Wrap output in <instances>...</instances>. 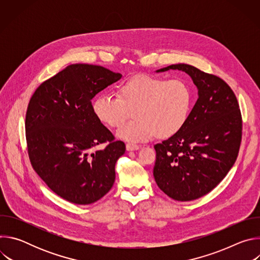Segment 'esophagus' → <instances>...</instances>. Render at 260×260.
<instances>
[{"label":"esophagus","instance_id":"esophagus-1","mask_svg":"<svg viewBox=\"0 0 260 260\" xmlns=\"http://www.w3.org/2000/svg\"><path fill=\"white\" fill-rule=\"evenodd\" d=\"M139 148H140V146L137 145V144H133V143H127V144H126V150H127V151L138 150Z\"/></svg>","mask_w":260,"mask_h":260}]
</instances>
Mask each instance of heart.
I'll return each instance as SVG.
<instances>
[{
  "instance_id": "b5f03b06",
  "label": "heart",
  "mask_w": 260,
  "mask_h": 260,
  "mask_svg": "<svg viewBox=\"0 0 260 260\" xmlns=\"http://www.w3.org/2000/svg\"><path fill=\"white\" fill-rule=\"evenodd\" d=\"M192 106V91L183 80L137 75L120 88V96L101 93L92 104L93 113L111 127L120 126L135 111L136 119L116 133L121 140L145 142L156 135L170 138L186 123Z\"/></svg>"
}]
</instances>
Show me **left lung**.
Returning <instances> with one entry per match:
<instances>
[{"label": "left lung", "mask_w": 260, "mask_h": 260, "mask_svg": "<svg viewBox=\"0 0 260 260\" xmlns=\"http://www.w3.org/2000/svg\"><path fill=\"white\" fill-rule=\"evenodd\" d=\"M169 70L188 74L199 99L181 131L154 145L153 176L167 196L187 202L209 193L233 168L242 140V115L234 91L221 78L186 63L156 72Z\"/></svg>", "instance_id": "1"}]
</instances>
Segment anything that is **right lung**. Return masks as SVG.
Returning a JSON list of instances; mask_svg holds the SVG:
<instances>
[{
	"mask_svg": "<svg viewBox=\"0 0 260 260\" xmlns=\"http://www.w3.org/2000/svg\"><path fill=\"white\" fill-rule=\"evenodd\" d=\"M121 77L101 66L74 63L44 81L29 100L25 136L30 164L70 203L92 204L113 186L125 145L96 118L91 100ZM103 142V151L91 152Z\"/></svg>",
	"mask_w": 260,
	"mask_h": 260,
	"instance_id": "1",
	"label": "right lung"
}]
</instances>
